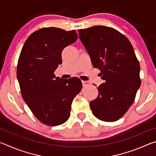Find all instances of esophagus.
I'll use <instances>...</instances> for the list:
<instances>
[{
  "instance_id": "1",
  "label": "esophagus",
  "mask_w": 156,
  "mask_h": 156,
  "mask_svg": "<svg viewBox=\"0 0 156 156\" xmlns=\"http://www.w3.org/2000/svg\"><path fill=\"white\" fill-rule=\"evenodd\" d=\"M82 83H83V87L88 86L89 84V82H87V81H82Z\"/></svg>"
}]
</instances>
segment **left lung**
I'll list each match as a JSON object with an SVG mask.
<instances>
[{"instance_id": "1", "label": "left lung", "mask_w": 156, "mask_h": 156, "mask_svg": "<svg viewBox=\"0 0 156 156\" xmlns=\"http://www.w3.org/2000/svg\"><path fill=\"white\" fill-rule=\"evenodd\" d=\"M78 34L105 80L98 87V96L90 102L92 113L105 122L119 120L133 104L141 84L140 68L133 47L125 36L106 26L79 30Z\"/></svg>"}]
</instances>
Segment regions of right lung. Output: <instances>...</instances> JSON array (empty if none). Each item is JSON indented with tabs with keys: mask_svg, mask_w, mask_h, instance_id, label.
<instances>
[{
	"mask_svg": "<svg viewBox=\"0 0 156 156\" xmlns=\"http://www.w3.org/2000/svg\"><path fill=\"white\" fill-rule=\"evenodd\" d=\"M75 30L42 28L28 37L18 58L16 75L21 94L39 121L49 126L65 123L73 99L81 91L77 78L61 79L54 72L62 64V51L77 41Z\"/></svg>",
	"mask_w": 156,
	"mask_h": 156,
	"instance_id": "obj_1",
	"label": "right lung"
}]
</instances>
